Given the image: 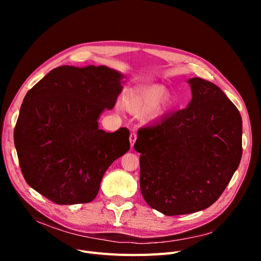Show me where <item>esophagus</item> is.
I'll return each mask as SVG.
<instances>
[{"mask_svg": "<svg viewBox=\"0 0 261 261\" xmlns=\"http://www.w3.org/2000/svg\"><path fill=\"white\" fill-rule=\"evenodd\" d=\"M135 141H136V132L133 131V132L130 134V144H131V147H133Z\"/></svg>", "mask_w": 261, "mask_h": 261, "instance_id": "34e87169", "label": "esophagus"}]
</instances>
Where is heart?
<instances>
[{
    "instance_id": "heart-1",
    "label": "heart",
    "mask_w": 261,
    "mask_h": 261,
    "mask_svg": "<svg viewBox=\"0 0 261 261\" xmlns=\"http://www.w3.org/2000/svg\"><path fill=\"white\" fill-rule=\"evenodd\" d=\"M171 105V95L161 85H148L129 93L122 106L133 115H142L144 121H153L165 113Z\"/></svg>"
}]
</instances>
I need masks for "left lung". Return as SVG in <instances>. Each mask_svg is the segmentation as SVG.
<instances>
[{
    "label": "left lung",
    "instance_id": "obj_1",
    "mask_svg": "<svg viewBox=\"0 0 261 261\" xmlns=\"http://www.w3.org/2000/svg\"><path fill=\"white\" fill-rule=\"evenodd\" d=\"M188 106L158 125L141 129V191L150 207L166 216L210 207L226 188L242 156V119L213 82L188 79Z\"/></svg>",
    "mask_w": 261,
    "mask_h": 261
}]
</instances>
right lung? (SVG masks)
Returning a JSON list of instances; mask_svg holds the SVG:
<instances>
[{"instance_id":"add662e5","label":"right lung","mask_w":261,"mask_h":261,"mask_svg":"<svg viewBox=\"0 0 261 261\" xmlns=\"http://www.w3.org/2000/svg\"><path fill=\"white\" fill-rule=\"evenodd\" d=\"M123 75L106 65L51 70L25 95L13 140L26 183L57 204L89 203L105 172L130 149L129 130L98 128Z\"/></svg>"}]
</instances>
